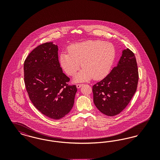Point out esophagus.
<instances>
[{"instance_id":"obj_1","label":"esophagus","mask_w":160,"mask_h":160,"mask_svg":"<svg viewBox=\"0 0 160 160\" xmlns=\"http://www.w3.org/2000/svg\"><path fill=\"white\" fill-rule=\"evenodd\" d=\"M83 86V84H77L76 86L77 88H80L81 86Z\"/></svg>"}]
</instances>
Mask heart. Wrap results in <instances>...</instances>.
Here are the masks:
<instances>
[{"instance_id": "b5f03b06", "label": "heart", "mask_w": 160, "mask_h": 160, "mask_svg": "<svg viewBox=\"0 0 160 160\" xmlns=\"http://www.w3.org/2000/svg\"><path fill=\"white\" fill-rule=\"evenodd\" d=\"M68 52L60 54L61 67L67 74L74 76L82 67L75 82H84L93 78L99 80L106 76L115 59L114 46L99 40H89L73 44Z\"/></svg>"}]
</instances>
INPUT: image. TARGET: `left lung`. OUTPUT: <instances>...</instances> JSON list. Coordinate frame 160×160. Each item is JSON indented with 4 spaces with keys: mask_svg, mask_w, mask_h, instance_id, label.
<instances>
[{
    "mask_svg": "<svg viewBox=\"0 0 160 160\" xmlns=\"http://www.w3.org/2000/svg\"><path fill=\"white\" fill-rule=\"evenodd\" d=\"M138 71L134 53L124 50L116 67L92 86L93 102L103 114L113 116L128 106L137 90Z\"/></svg>",
    "mask_w": 160,
    "mask_h": 160,
    "instance_id": "left-lung-1",
    "label": "left lung"
}]
</instances>
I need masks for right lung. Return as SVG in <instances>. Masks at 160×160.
<instances>
[{
	"label": "right lung",
	"instance_id": "obj_1",
	"mask_svg": "<svg viewBox=\"0 0 160 160\" xmlns=\"http://www.w3.org/2000/svg\"><path fill=\"white\" fill-rule=\"evenodd\" d=\"M58 48L46 42L34 48L24 62V81L32 104L46 116L60 119L72 108L76 86L63 72Z\"/></svg>",
	"mask_w": 160,
	"mask_h": 160
}]
</instances>
